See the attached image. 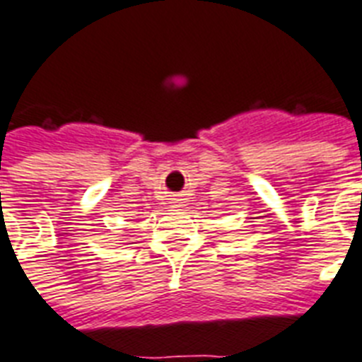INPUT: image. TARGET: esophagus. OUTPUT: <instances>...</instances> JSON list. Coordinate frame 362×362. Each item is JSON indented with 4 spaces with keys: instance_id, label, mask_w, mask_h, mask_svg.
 <instances>
[{
    "instance_id": "obj_1",
    "label": "esophagus",
    "mask_w": 362,
    "mask_h": 362,
    "mask_svg": "<svg viewBox=\"0 0 362 362\" xmlns=\"http://www.w3.org/2000/svg\"><path fill=\"white\" fill-rule=\"evenodd\" d=\"M172 204L175 205V207H177V205H179V198H173V202H172Z\"/></svg>"
}]
</instances>
